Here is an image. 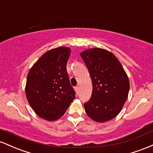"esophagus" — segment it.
<instances>
[{
  "label": "esophagus",
  "mask_w": 153,
  "mask_h": 153,
  "mask_svg": "<svg viewBox=\"0 0 153 153\" xmlns=\"http://www.w3.org/2000/svg\"><path fill=\"white\" fill-rule=\"evenodd\" d=\"M75 92H76V94H78V93H79V87L78 86H75Z\"/></svg>",
  "instance_id": "obj_1"
}]
</instances>
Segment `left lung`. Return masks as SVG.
Listing matches in <instances>:
<instances>
[{"instance_id":"1","label":"left lung","mask_w":153,"mask_h":153,"mask_svg":"<svg viewBox=\"0 0 153 153\" xmlns=\"http://www.w3.org/2000/svg\"><path fill=\"white\" fill-rule=\"evenodd\" d=\"M90 73L92 95L84 103L86 114L93 120L104 122L114 118L127 101L129 81L114 54L100 48L80 53Z\"/></svg>"}]
</instances>
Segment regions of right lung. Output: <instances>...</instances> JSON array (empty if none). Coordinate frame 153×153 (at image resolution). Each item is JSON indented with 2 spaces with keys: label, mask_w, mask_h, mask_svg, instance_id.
Returning a JSON list of instances; mask_svg holds the SVG:
<instances>
[{
  "label": "right lung",
  "mask_w": 153,
  "mask_h": 153,
  "mask_svg": "<svg viewBox=\"0 0 153 153\" xmlns=\"http://www.w3.org/2000/svg\"><path fill=\"white\" fill-rule=\"evenodd\" d=\"M71 49L59 47L45 53L27 75L26 95L39 117L48 121L63 116L75 98L67 72Z\"/></svg>",
  "instance_id": "1"
}]
</instances>
